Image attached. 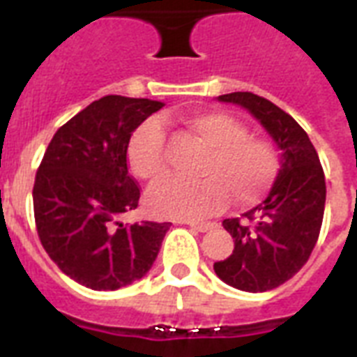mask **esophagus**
Segmentation results:
<instances>
[{
	"label": "esophagus",
	"mask_w": 357,
	"mask_h": 357,
	"mask_svg": "<svg viewBox=\"0 0 357 357\" xmlns=\"http://www.w3.org/2000/svg\"><path fill=\"white\" fill-rule=\"evenodd\" d=\"M189 226L196 231H209V229L217 228V224L215 222H189Z\"/></svg>",
	"instance_id": "esophagus-1"
}]
</instances>
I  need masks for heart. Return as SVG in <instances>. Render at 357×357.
Instances as JSON below:
<instances>
[{"instance_id": "heart-1", "label": "heart", "mask_w": 357, "mask_h": 357, "mask_svg": "<svg viewBox=\"0 0 357 357\" xmlns=\"http://www.w3.org/2000/svg\"><path fill=\"white\" fill-rule=\"evenodd\" d=\"M192 133L209 148L196 181L168 178L148 192L151 213L168 218H195L218 211L231 200L237 206L261 202L280 174V155L271 140L252 137L241 120L222 111H200L187 119ZM128 165L144 181L168 172V142L162 123L146 120L128 144Z\"/></svg>"}]
</instances>
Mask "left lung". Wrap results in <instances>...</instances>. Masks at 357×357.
<instances>
[{
  "label": "left lung",
  "instance_id": "left-lung-1",
  "mask_svg": "<svg viewBox=\"0 0 357 357\" xmlns=\"http://www.w3.org/2000/svg\"><path fill=\"white\" fill-rule=\"evenodd\" d=\"M218 100L248 109L282 150V168L265 202L244 213L246 220L222 222L235 248L213 265L217 276L231 287L263 293L291 280L310 259L324 217V170L300 123L266 98L231 92Z\"/></svg>",
  "mask_w": 357,
  "mask_h": 357
}]
</instances>
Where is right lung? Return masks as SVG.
I'll use <instances>...</instances> for the list:
<instances>
[{"mask_svg":"<svg viewBox=\"0 0 357 357\" xmlns=\"http://www.w3.org/2000/svg\"><path fill=\"white\" fill-rule=\"evenodd\" d=\"M161 102L103 96L57 129L36 170L35 224L61 271L94 291L140 280L155 261L170 222L122 224L139 206L128 170L131 135Z\"/></svg>","mask_w":357,"mask_h":357,"instance_id":"obj_1","label":"right lung"}]
</instances>
